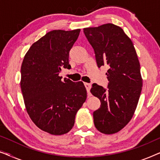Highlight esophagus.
<instances>
[{"label": "esophagus", "mask_w": 160, "mask_h": 160, "mask_svg": "<svg viewBox=\"0 0 160 160\" xmlns=\"http://www.w3.org/2000/svg\"><path fill=\"white\" fill-rule=\"evenodd\" d=\"M84 86L86 87L87 91L88 92H89V90H90L92 85L90 84H88V83H84Z\"/></svg>", "instance_id": "esophagus-1"}]
</instances>
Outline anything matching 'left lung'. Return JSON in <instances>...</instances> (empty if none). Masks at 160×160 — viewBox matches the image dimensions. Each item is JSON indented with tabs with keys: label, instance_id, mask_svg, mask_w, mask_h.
<instances>
[{
	"label": "left lung",
	"instance_id": "obj_1",
	"mask_svg": "<svg viewBox=\"0 0 160 160\" xmlns=\"http://www.w3.org/2000/svg\"><path fill=\"white\" fill-rule=\"evenodd\" d=\"M95 54L98 66L108 65V89L93 84L91 93L101 102L94 111L95 128L106 135L123 129L134 115L143 86L141 66L131 39L111 23L84 28Z\"/></svg>",
	"mask_w": 160,
	"mask_h": 160
}]
</instances>
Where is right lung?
I'll list each match as a JSON object with an SVG mask.
<instances>
[{
	"instance_id": "1",
	"label": "right lung",
	"mask_w": 160,
	"mask_h": 160,
	"mask_svg": "<svg viewBox=\"0 0 160 160\" xmlns=\"http://www.w3.org/2000/svg\"><path fill=\"white\" fill-rule=\"evenodd\" d=\"M80 29L47 32L28 49L21 66L20 87L26 111L34 124L51 135H60L73 128L77 111L87 99L83 82L59 76L69 68V52Z\"/></svg>"
}]
</instances>
